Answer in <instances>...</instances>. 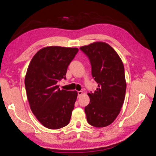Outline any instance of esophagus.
<instances>
[{
	"label": "esophagus",
	"mask_w": 156,
	"mask_h": 156,
	"mask_svg": "<svg viewBox=\"0 0 156 156\" xmlns=\"http://www.w3.org/2000/svg\"><path fill=\"white\" fill-rule=\"evenodd\" d=\"M77 94H78V97H80L83 94V92L82 91H78Z\"/></svg>",
	"instance_id": "1"
}]
</instances>
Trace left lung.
Returning <instances> with one entry per match:
<instances>
[{"mask_svg": "<svg viewBox=\"0 0 156 156\" xmlns=\"http://www.w3.org/2000/svg\"><path fill=\"white\" fill-rule=\"evenodd\" d=\"M90 60L92 75L98 84L84 108L89 124L97 127L112 124L124 101L126 82L124 64L119 55L105 42L97 41L80 48Z\"/></svg>", "mask_w": 156, "mask_h": 156, "instance_id": "left-lung-1", "label": "left lung"}]
</instances>
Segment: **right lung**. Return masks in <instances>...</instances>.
Segmentation results:
<instances>
[{"mask_svg": "<svg viewBox=\"0 0 156 156\" xmlns=\"http://www.w3.org/2000/svg\"><path fill=\"white\" fill-rule=\"evenodd\" d=\"M78 51L46 47L37 52L28 67L25 84L30 109L47 128L57 129L69 124L77 92L60 90L58 82L66 79L68 66Z\"/></svg>", "mask_w": 156, "mask_h": 156, "instance_id": "add662e5", "label": "right lung"}]
</instances>
